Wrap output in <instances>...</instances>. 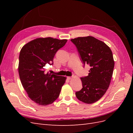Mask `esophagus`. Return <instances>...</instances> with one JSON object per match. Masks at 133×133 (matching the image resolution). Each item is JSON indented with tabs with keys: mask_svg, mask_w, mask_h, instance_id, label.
<instances>
[{
	"mask_svg": "<svg viewBox=\"0 0 133 133\" xmlns=\"http://www.w3.org/2000/svg\"><path fill=\"white\" fill-rule=\"evenodd\" d=\"M67 79H68V80H71V79H72V77H71V76H68Z\"/></svg>",
	"mask_w": 133,
	"mask_h": 133,
	"instance_id": "34e87169",
	"label": "esophagus"
}]
</instances>
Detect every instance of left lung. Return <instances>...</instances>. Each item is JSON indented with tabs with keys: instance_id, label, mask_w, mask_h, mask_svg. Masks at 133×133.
Wrapping results in <instances>:
<instances>
[{
	"instance_id": "left-lung-1",
	"label": "left lung",
	"mask_w": 133,
	"mask_h": 133,
	"mask_svg": "<svg viewBox=\"0 0 133 133\" xmlns=\"http://www.w3.org/2000/svg\"><path fill=\"white\" fill-rule=\"evenodd\" d=\"M77 48L83 63L91 68L87 76L80 78L83 88L75 95L80 101L87 104L97 102L110 85L114 67L110 48L103 42L91 36L71 39Z\"/></svg>"
}]
</instances>
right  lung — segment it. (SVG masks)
Returning a JSON list of instances; mask_svg holds the SVG:
<instances>
[{
    "instance_id": "add662e5",
    "label": "right lung",
    "mask_w": 133,
    "mask_h": 133,
    "mask_svg": "<svg viewBox=\"0 0 133 133\" xmlns=\"http://www.w3.org/2000/svg\"><path fill=\"white\" fill-rule=\"evenodd\" d=\"M66 42V39L39 38L25 44L20 51V79L29 98L39 105L53 103L65 83L66 77L46 73L45 68L53 64L51 63L55 53Z\"/></svg>"
}]
</instances>
